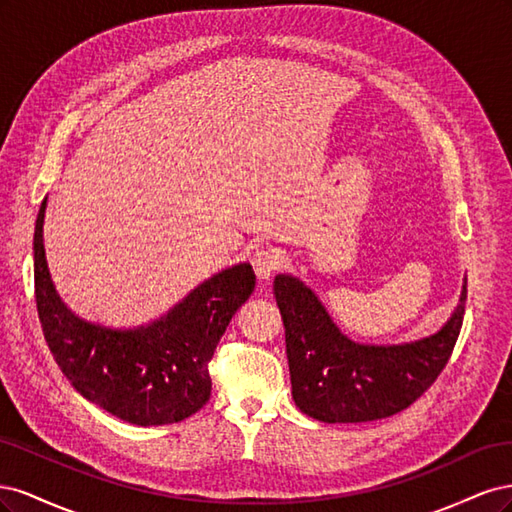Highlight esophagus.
<instances>
[{
	"mask_svg": "<svg viewBox=\"0 0 512 512\" xmlns=\"http://www.w3.org/2000/svg\"><path fill=\"white\" fill-rule=\"evenodd\" d=\"M252 267L258 280H269V277L280 269V258H277V254L269 250V247H260L252 258Z\"/></svg>",
	"mask_w": 512,
	"mask_h": 512,
	"instance_id": "obj_1",
	"label": "esophagus"
}]
</instances>
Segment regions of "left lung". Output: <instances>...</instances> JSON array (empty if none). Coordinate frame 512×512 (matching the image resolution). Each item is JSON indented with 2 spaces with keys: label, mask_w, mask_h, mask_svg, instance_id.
I'll use <instances>...</instances> for the list:
<instances>
[{
  "label": "left lung",
  "mask_w": 512,
  "mask_h": 512,
  "mask_svg": "<svg viewBox=\"0 0 512 512\" xmlns=\"http://www.w3.org/2000/svg\"><path fill=\"white\" fill-rule=\"evenodd\" d=\"M286 329L292 399L324 423H365L412 406L442 374L466 314L463 286L451 320L410 344H356L337 329L312 288L292 275L273 282Z\"/></svg>",
  "instance_id": "obj_1"
}]
</instances>
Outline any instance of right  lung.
<instances>
[{"mask_svg": "<svg viewBox=\"0 0 512 512\" xmlns=\"http://www.w3.org/2000/svg\"><path fill=\"white\" fill-rule=\"evenodd\" d=\"M42 200L34 232L38 318L59 369L91 404L132 425L185 421L211 397L209 361L230 318L256 286L252 265H235L194 288L166 316L138 329H106L72 314L46 267Z\"/></svg>", "mask_w": 512, "mask_h": 512, "instance_id": "add662e5", "label": "right lung"}]
</instances>
